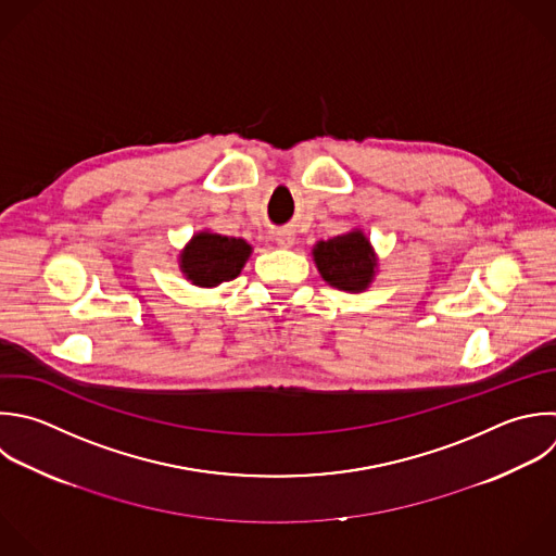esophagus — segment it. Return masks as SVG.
I'll return each instance as SVG.
<instances>
[{
	"instance_id": "esophagus-1",
	"label": "esophagus",
	"mask_w": 556,
	"mask_h": 556,
	"mask_svg": "<svg viewBox=\"0 0 556 556\" xmlns=\"http://www.w3.org/2000/svg\"><path fill=\"white\" fill-rule=\"evenodd\" d=\"M274 241L282 248V250H289L293 243H295V235L291 230H278L274 235Z\"/></svg>"
}]
</instances>
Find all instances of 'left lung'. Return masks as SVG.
Here are the masks:
<instances>
[{
	"label": "left lung",
	"mask_w": 556,
	"mask_h": 556,
	"mask_svg": "<svg viewBox=\"0 0 556 556\" xmlns=\"http://www.w3.org/2000/svg\"><path fill=\"white\" fill-rule=\"evenodd\" d=\"M311 254L319 276L339 291L363 293L376 280L378 254L361 228L317 241Z\"/></svg>",
	"instance_id": "obj_1"
}]
</instances>
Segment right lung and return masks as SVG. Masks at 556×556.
Here are the masks:
<instances>
[{
	"label": "right lung",
	"mask_w": 556,
	"mask_h": 556,
	"mask_svg": "<svg viewBox=\"0 0 556 556\" xmlns=\"http://www.w3.org/2000/svg\"><path fill=\"white\" fill-rule=\"evenodd\" d=\"M252 245L237 237H224L211 228L198 230L178 254L180 274L195 287L215 289L235 280L245 267Z\"/></svg>",
	"instance_id": "obj_1"
}]
</instances>
